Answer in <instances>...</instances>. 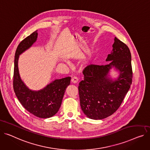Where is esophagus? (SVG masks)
Instances as JSON below:
<instances>
[{
	"label": "esophagus",
	"instance_id": "34e87169",
	"mask_svg": "<svg viewBox=\"0 0 150 150\" xmlns=\"http://www.w3.org/2000/svg\"><path fill=\"white\" fill-rule=\"evenodd\" d=\"M78 82V79L76 77H73L71 79V83L72 84H76Z\"/></svg>",
	"mask_w": 150,
	"mask_h": 150
}]
</instances>
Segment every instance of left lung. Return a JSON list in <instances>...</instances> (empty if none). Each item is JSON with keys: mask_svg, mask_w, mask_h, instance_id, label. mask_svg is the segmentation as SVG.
I'll return each mask as SVG.
<instances>
[{"mask_svg": "<svg viewBox=\"0 0 150 150\" xmlns=\"http://www.w3.org/2000/svg\"><path fill=\"white\" fill-rule=\"evenodd\" d=\"M105 65L91 64L83 71L84 79L78 90L82 111L88 118L98 120L113 114L122 103L132 83V55L128 47L116 37ZM113 69L119 73L112 79Z\"/></svg>", "mask_w": 150, "mask_h": 150, "instance_id": "1", "label": "left lung"}]
</instances>
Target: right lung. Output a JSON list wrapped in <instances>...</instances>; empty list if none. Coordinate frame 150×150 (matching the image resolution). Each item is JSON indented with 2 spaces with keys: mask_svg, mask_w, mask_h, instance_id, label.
Returning <instances> with one entry per match:
<instances>
[{
  "mask_svg": "<svg viewBox=\"0 0 150 150\" xmlns=\"http://www.w3.org/2000/svg\"><path fill=\"white\" fill-rule=\"evenodd\" d=\"M37 31L25 38L17 47L14 58L13 88L18 101L27 111L37 117L48 118L54 116L59 110L71 78L55 79L39 91L29 88L22 80L18 67L19 55L37 41Z\"/></svg>",
  "mask_w": 150,
  "mask_h": 150,
  "instance_id": "add662e5",
  "label": "right lung"
}]
</instances>
